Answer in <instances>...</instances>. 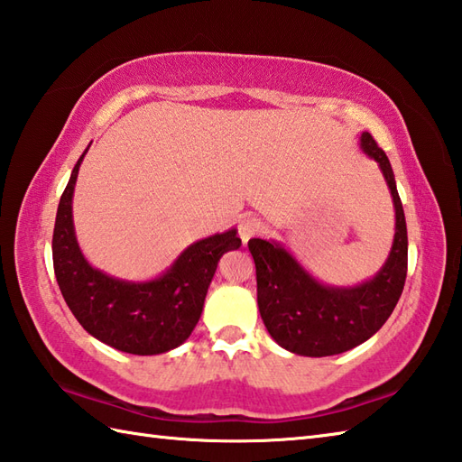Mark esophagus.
<instances>
[{
	"mask_svg": "<svg viewBox=\"0 0 462 462\" xmlns=\"http://www.w3.org/2000/svg\"><path fill=\"white\" fill-rule=\"evenodd\" d=\"M260 230H262V222L256 218V216H244L238 224V234L244 244L256 236V234H260Z\"/></svg>",
	"mask_w": 462,
	"mask_h": 462,
	"instance_id": "1",
	"label": "esophagus"
}]
</instances>
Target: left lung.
Masks as SVG:
<instances>
[{
	"label": "left lung",
	"instance_id": "obj_1",
	"mask_svg": "<svg viewBox=\"0 0 462 462\" xmlns=\"http://www.w3.org/2000/svg\"><path fill=\"white\" fill-rule=\"evenodd\" d=\"M361 149L379 162L395 204V238L375 278L353 288L323 286L278 242L252 238L258 308L273 341L306 357H326L367 341L393 313L407 278V224L387 154L369 133Z\"/></svg>",
	"mask_w": 462,
	"mask_h": 462
}]
</instances>
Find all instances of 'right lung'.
Masks as SVG:
<instances>
[{
    "mask_svg": "<svg viewBox=\"0 0 462 462\" xmlns=\"http://www.w3.org/2000/svg\"><path fill=\"white\" fill-rule=\"evenodd\" d=\"M85 152L57 208L53 268L59 290L83 329L106 346L133 356H156L179 347L200 319L222 254L242 246L236 228L194 242L156 280L125 282L106 276L85 260L73 228V190Z\"/></svg>",
    "mask_w": 462,
    "mask_h": 462,
    "instance_id": "obj_1",
    "label": "right lung"
}]
</instances>
